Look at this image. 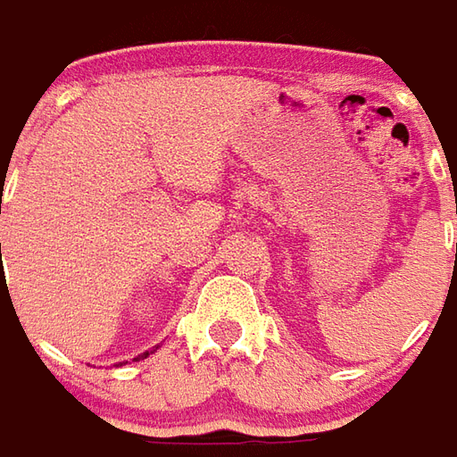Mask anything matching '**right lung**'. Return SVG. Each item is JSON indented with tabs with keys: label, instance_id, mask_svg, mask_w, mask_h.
<instances>
[{
	"label": "right lung",
	"instance_id": "obj_1",
	"mask_svg": "<svg viewBox=\"0 0 457 457\" xmlns=\"http://www.w3.org/2000/svg\"><path fill=\"white\" fill-rule=\"evenodd\" d=\"M154 349H157V347H154ZM154 349H152V352H154ZM147 354H150V352H145V354H140V357L135 359V361H140V359H145V357H147Z\"/></svg>",
	"mask_w": 457,
	"mask_h": 457
}]
</instances>
